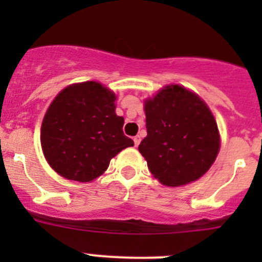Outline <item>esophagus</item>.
Here are the masks:
<instances>
[{
  "label": "esophagus",
  "instance_id": "obj_1",
  "mask_svg": "<svg viewBox=\"0 0 262 262\" xmlns=\"http://www.w3.org/2000/svg\"><path fill=\"white\" fill-rule=\"evenodd\" d=\"M133 141H134V144H136V147H137L139 143H141V136H136L133 138Z\"/></svg>",
  "mask_w": 262,
  "mask_h": 262
}]
</instances>
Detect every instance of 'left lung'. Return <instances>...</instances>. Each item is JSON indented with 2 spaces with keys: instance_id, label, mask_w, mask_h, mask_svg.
Returning a JSON list of instances; mask_svg holds the SVG:
<instances>
[{
  "instance_id": "1",
  "label": "left lung",
  "mask_w": 262,
  "mask_h": 262,
  "mask_svg": "<svg viewBox=\"0 0 262 262\" xmlns=\"http://www.w3.org/2000/svg\"><path fill=\"white\" fill-rule=\"evenodd\" d=\"M147 137L138 149L161 184L180 186L210 168L221 147L208 105L194 92L170 84L144 102Z\"/></svg>"
}]
</instances>
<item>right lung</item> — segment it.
Listing matches in <instances>:
<instances>
[{
  "label": "right lung",
  "mask_w": 262,
  "mask_h": 262,
  "mask_svg": "<svg viewBox=\"0 0 262 262\" xmlns=\"http://www.w3.org/2000/svg\"><path fill=\"white\" fill-rule=\"evenodd\" d=\"M115 94L95 81L66 87L43 119L40 142L50 167L68 180L89 182L106 171L110 160L134 142L115 114Z\"/></svg>",
  "instance_id": "add662e5"
}]
</instances>
